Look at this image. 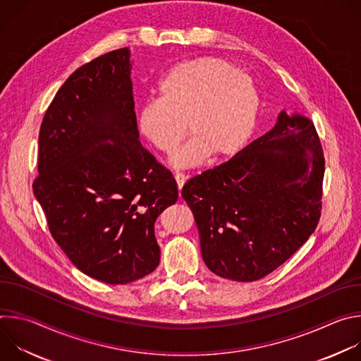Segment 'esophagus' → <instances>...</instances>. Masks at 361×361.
<instances>
[{"instance_id":"esophagus-1","label":"esophagus","mask_w":361,"mask_h":361,"mask_svg":"<svg viewBox=\"0 0 361 361\" xmlns=\"http://www.w3.org/2000/svg\"><path fill=\"white\" fill-rule=\"evenodd\" d=\"M176 181H177V187H178V190H181L183 188V185L185 184V181H187V178H188V176L187 174H184V173H176Z\"/></svg>"}]
</instances>
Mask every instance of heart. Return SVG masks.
I'll return each instance as SVG.
<instances>
[{"label": "heart", "mask_w": 361, "mask_h": 361, "mask_svg": "<svg viewBox=\"0 0 361 361\" xmlns=\"http://www.w3.org/2000/svg\"><path fill=\"white\" fill-rule=\"evenodd\" d=\"M159 98L147 99L137 114L141 135L171 156L187 135L191 141L174 164H200L210 152L221 159L235 154L250 138L260 110L252 78L221 59L202 57L174 66L159 84Z\"/></svg>", "instance_id": "b5f03b06"}]
</instances>
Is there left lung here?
<instances>
[{
  "label": "left lung",
  "mask_w": 361,
  "mask_h": 361,
  "mask_svg": "<svg viewBox=\"0 0 361 361\" xmlns=\"http://www.w3.org/2000/svg\"><path fill=\"white\" fill-rule=\"evenodd\" d=\"M324 164L314 123L281 111L271 131L188 180L181 195L205 266L255 281L287 262L319 224Z\"/></svg>",
  "instance_id": "left-lung-1"
}]
</instances>
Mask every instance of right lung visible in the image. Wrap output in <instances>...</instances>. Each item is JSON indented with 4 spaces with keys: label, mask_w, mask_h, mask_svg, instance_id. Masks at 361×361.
Here are the masks:
<instances>
[{
    "label": "right lung",
    "mask_w": 361,
    "mask_h": 361,
    "mask_svg": "<svg viewBox=\"0 0 361 361\" xmlns=\"http://www.w3.org/2000/svg\"><path fill=\"white\" fill-rule=\"evenodd\" d=\"M130 51L77 68L41 123L32 183L51 235L84 274L127 284L160 263L154 223L178 198L138 141Z\"/></svg>",
    "instance_id": "1"
}]
</instances>
